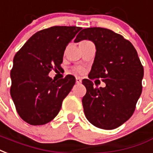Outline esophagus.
Listing matches in <instances>:
<instances>
[{"instance_id":"34e87169","label":"esophagus","mask_w":153,"mask_h":153,"mask_svg":"<svg viewBox=\"0 0 153 153\" xmlns=\"http://www.w3.org/2000/svg\"><path fill=\"white\" fill-rule=\"evenodd\" d=\"M76 82L77 83H81L82 82V79H80L79 77H76Z\"/></svg>"}]
</instances>
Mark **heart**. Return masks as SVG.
I'll return each instance as SVG.
<instances>
[{
  "mask_svg": "<svg viewBox=\"0 0 153 153\" xmlns=\"http://www.w3.org/2000/svg\"><path fill=\"white\" fill-rule=\"evenodd\" d=\"M84 42H87V40H83V41H82L81 43H84ZM81 43H80V44H81ZM78 71L81 72V71H82V70H81V69H78Z\"/></svg>",
  "mask_w": 153,
  "mask_h": 153,
  "instance_id": "obj_1",
  "label": "heart"
}]
</instances>
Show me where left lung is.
Wrapping results in <instances>:
<instances>
[{
    "mask_svg": "<svg viewBox=\"0 0 153 153\" xmlns=\"http://www.w3.org/2000/svg\"><path fill=\"white\" fill-rule=\"evenodd\" d=\"M91 40L97 52L82 102L87 119L98 128L113 130L132 116L142 92L143 67L134 46L123 36L102 27L82 29L74 42ZM101 78L105 88L94 87Z\"/></svg>",
    "mask_w": 153,
    "mask_h": 153,
    "instance_id": "8db88e82",
    "label": "left lung"
}]
</instances>
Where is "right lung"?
<instances>
[{
	"mask_svg": "<svg viewBox=\"0 0 153 153\" xmlns=\"http://www.w3.org/2000/svg\"><path fill=\"white\" fill-rule=\"evenodd\" d=\"M81 29L55 26L39 30L13 57L10 95L20 117L30 125H44L53 119L74 85L71 74L56 80L48 74L62 68L64 51Z\"/></svg>",
	"mask_w": 153,
	"mask_h": 153,
	"instance_id": "add662e5",
	"label": "right lung"
}]
</instances>
